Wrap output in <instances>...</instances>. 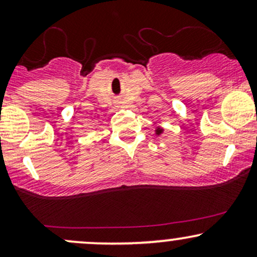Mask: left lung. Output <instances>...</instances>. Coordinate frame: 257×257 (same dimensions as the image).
I'll return each instance as SVG.
<instances>
[{"label":"left lung","instance_id":"1","mask_svg":"<svg viewBox=\"0 0 257 257\" xmlns=\"http://www.w3.org/2000/svg\"><path fill=\"white\" fill-rule=\"evenodd\" d=\"M155 132H156V135H158V137H159V135L163 134L164 129H163V128H161V126H157V129H156Z\"/></svg>","mask_w":257,"mask_h":257}]
</instances>
